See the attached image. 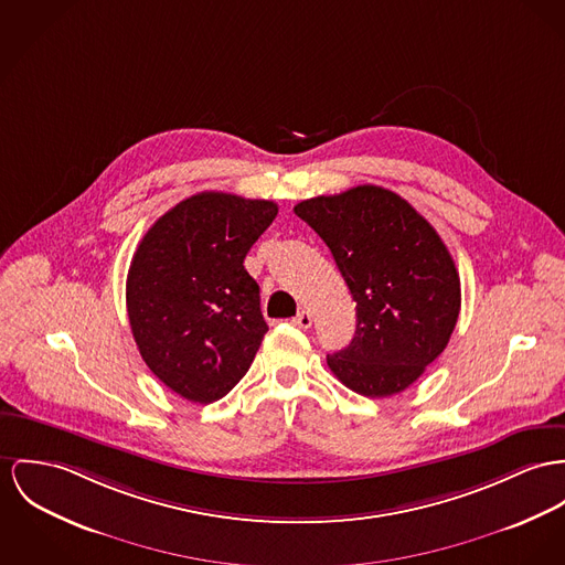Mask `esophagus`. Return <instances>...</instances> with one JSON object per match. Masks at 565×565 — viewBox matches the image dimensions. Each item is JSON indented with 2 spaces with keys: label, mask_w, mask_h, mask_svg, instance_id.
<instances>
[{
  "label": "esophagus",
  "mask_w": 565,
  "mask_h": 565,
  "mask_svg": "<svg viewBox=\"0 0 565 565\" xmlns=\"http://www.w3.org/2000/svg\"><path fill=\"white\" fill-rule=\"evenodd\" d=\"M292 324L301 327V329H309L311 327V313L307 309H301L295 318H292Z\"/></svg>",
  "instance_id": "obj_1"
}]
</instances>
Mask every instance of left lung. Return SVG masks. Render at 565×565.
<instances>
[{"instance_id":"1","label":"left lung","mask_w":565,"mask_h":565,"mask_svg":"<svg viewBox=\"0 0 565 565\" xmlns=\"http://www.w3.org/2000/svg\"><path fill=\"white\" fill-rule=\"evenodd\" d=\"M295 213L327 243L356 303L352 342L327 354L331 372L365 397L406 390L445 350L460 313L449 249L406 200L376 184L303 200Z\"/></svg>"}]
</instances>
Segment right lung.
<instances>
[{
	"label": "right lung",
	"instance_id": "right-lung-1",
	"mask_svg": "<svg viewBox=\"0 0 565 565\" xmlns=\"http://www.w3.org/2000/svg\"><path fill=\"white\" fill-rule=\"evenodd\" d=\"M277 204L204 191L141 238L127 277L130 331L150 372L180 397L211 404L247 374L264 333L260 286L243 262Z\"/></svg>",
	"mask_w": 565,
	"mask_h": 565
}]
</instances>
